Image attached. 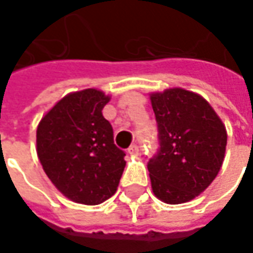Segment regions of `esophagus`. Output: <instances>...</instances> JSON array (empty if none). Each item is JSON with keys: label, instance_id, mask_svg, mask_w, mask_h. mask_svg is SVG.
<instances>
[{"label": "esophagus", "instance_id": "34e87169", "mask_svg": "<svg viewBox=\"0 0 253 253\" xmlns=\"http://www.w3.org/2000/svg\"><path fill=\"white\" fill-rule=\"evenodd\" d=\"M127 153H128V155H133V157L138 155V147H137V145H131V147L127 150Z\"/></svg>", "mask_w": 253, "mask_h": 253}]
</instances>
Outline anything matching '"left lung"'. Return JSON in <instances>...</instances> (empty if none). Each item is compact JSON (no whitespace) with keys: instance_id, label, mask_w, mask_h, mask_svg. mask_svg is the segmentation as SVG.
I'll list each match as a JSON object with an SVG mask.
<instances>
[{"instance_id":"1","label":"left lung","mask_w":253,"mask_h":253,"mask_svg":"<svg viewBox=\"0 0 253 253\" xmlns=\"http://www.w3.org/2000/svg\"><path fill=\"white\" fill-rule=\"evenodd\" d=\"M160 151L148 161L151 187L167 205H180L203 193L220 172L227 130L211 105L196 92L168 88L151 92Z\"/></svg>"}]
</instances>
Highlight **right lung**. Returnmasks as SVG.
<instances>
[{
    "instance_id": "right-lung-1",
    "label": "right lung",
    "mask_w": 253,
    "mask_h": 253,
    "mask_svg": "<svg viewBox=\"0 0 253 253\" xmlns=\"http://www.w3.org/2000/svg\"><path fill=\"white\" fill-rule=\"evenodd\" d=\"M109 95L96 88L70 92L42 118L36 153L56 189L75 203H103L118 190L126 167L102 110Z\"/></svg>"
}]
</instances>
